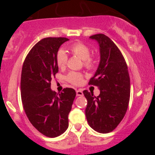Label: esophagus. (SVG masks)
I'll return each instance as SVG.
<instances>
[{"label": "esophagus", "mask_w": 155, "mask_h": 155, "mask_svg": "<svg viewBox=\"0 0 155 155\" xmlns=\"http://www.w3.org/2000/svg\"><path fill=\"white\" fill-rule=\"evenodd\" d=\"M76 96H83V92L82 90L79 89V90H76Z\"/></svg>", "instance_id": "esophagus-1"}]
</instances>
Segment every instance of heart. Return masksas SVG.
<instances>
[{
	"label": "heart",
	"mask_w": 155,
	"mask_h": 155,
	"mask_svg": "<svg viewBox=\"0 0 155 155\" xmlns=\"http://www.w3.org/2000/svg\"><path fill=\"white\" fill-rule=\"evenodd\" d=\"M70 51L76 56L83 61V64L85 68L91 69L95 64V60L93 58L90 57L91 49L87 45L83 43H76L72 45L70 47ZM68 54L66 51L63 49H61L58 51L56 55V62L59 68H62L66 66L68 63ZM67 79L69 82L74 85H80L83 82V76L82 74L76 72H71L67 76Z\"/></svg>",
	"instance_id": "heart-1"
}]
</instances>
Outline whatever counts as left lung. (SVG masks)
<instances>
[{
	"label": "left lung",
	"instance_id": "8db88e82",
	"mask_svg": "<svg viewBox=\"0 0 155 155\" xmlns=\"http://www.w3.org/2000/svg\"><path fill=\"white\" fill-rule=\"evenodd\" d=\"M97 41L101 61L89 85L100 88L99 96L83 91L87 101L85 115L89 126L101 134L113 130L119 124L127 109L130 82L127 66L119 48L103 34L90 37Z\"/></svg>",
	"mask_w": 155,
	"mask_h": 155
}]
</instances>
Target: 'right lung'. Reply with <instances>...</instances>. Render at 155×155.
<instances>
[{
    "label": "right lung",
    "instance_id": "right-lung-1",
    "mask_svg": "<svg viewBox=\"0 0 155 155\" xmlns=\"http://www.w3.org/2000/svg\"><path fill=\"white\" fill-rule=\"evenodd\" d=\"M66 37L42 39L31 49L23 63L21 97L32 125L48 137H57L68 129V115L76 91L70 87L61 93L51 89V78L58 72L56 55Z\"/></svg>",
    "mask_w": 155,
    "mask_h": 155
}]
</instances>
